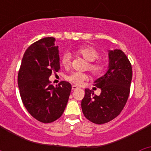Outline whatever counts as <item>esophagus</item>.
<instances>
[{"label": "esophagus", "mask_w": 151, "mask_h": 151, "mask_svg": "<svg viewBox=\"0 0 151 151\" xmlns=\"http://www.w3.org/2000/svg\"><path fill=\"white\" fill-rule=\"evenodd\" d=\"M78 88L77 87V86H76V85H73V86H72V89H73V90H76V89H78Z\"/></svg>", "instance_id": "1"}]
</instances>
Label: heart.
<instances>
[{
	"label": "heart",
	"mask_w": 151,
	"mask_h": 151,
	"mask_svg": "<svg viewBox=\"0 0 151 151\" xmlns=\"http://www.w3.org/2000/svg\"><path fill=\"white\" fill-rule=\"evenodd\" d=\"M76 51L79 55L82 56L88 62H93L99 57L98 51L92 47H79ZM70 62H71V54L68 52L65 53L61 57V63L63 66H68L70 64ZM88 69L92 73L95 75H100L104 71V66L101 62H97L95 63H90L88 64ZM86 78H87V76L85 73L74 72L69 75V76H67V80L76 85H81L84 80L86 79Z\"/></svg>",
	"instance_id": "b5f03b06"
}]
</instances>
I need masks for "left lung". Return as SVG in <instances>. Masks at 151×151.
Here are the masks:
<instances>
[{"instance_id":"obj_1","label":"left lung","mask_w":151,"mask_h":151,"mask_svg":"<svg viewBox=\"0 0 151 151\" xmlns=\"http://www.w3.org/2000/svg\"><path fill=\"white\" fill-rule=\"evenodd\" d=\"M109 64L104 75L96 79L94 85L101 88L99 96L85 89L82 101L83 114L96 124L110 122L121 113L130 92L132 69L129 59L120 49L108 50Z\"/></svg>"}]
</instances>
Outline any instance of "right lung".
Here are the masks:
<instances>
[{
  "mask_svg": "<svg viewBox=\"0 0 151 151\" xmlns=\"http://www.w3.org/2000/svg\"><path fill=\"white\" fill-rule=\"evenodd\" d=\"M53 37L42 38L29 47L22 60L18 85L22 103L39 122L49 123L62 116L67 104L72 85L63 81L50 85L52 72L60 69L58 46Z\"/></svg>",
  "mask_w": 151,
  "mask_h": 151,
  "instance_id": "1",
  "label": "right lung"
}]
</instances>
